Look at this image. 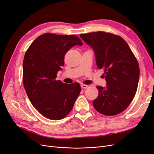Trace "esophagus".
<instances>
[{
  "label": "esophagus",
  "mask_w": 154,
  "mask_h": 154,
  "mask_svg": "<svg viewBox=\"0 0 154 154\" xmlns=\"http://www.w3.org/2000/svg\"><path fill=\"white\" fill-rule=\"evenodd\" d=\"M81 88L82 89H86V88H88V85H85V84H82L81 85Z\"/></svg>",
  "instance_id": "esophagus-1"
}]
</instances>
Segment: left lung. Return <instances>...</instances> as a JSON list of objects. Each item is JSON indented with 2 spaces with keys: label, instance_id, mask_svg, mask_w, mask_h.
Returning <instances> with one entry per match:
<instances>
[{
  "label": "left lung",
  "instance_id": "1",
  "mask_svg": "<svg viewBox=\"0 0 154 154\" xmlns=\"http://www.w3.org/2000/svg\"><path fill=\"white\" fill-rule=\"evenodd\" d=\"M94 51L97 68L104 70L107 87L97 86L92 103L101 114L113 116L125 110L135 97L140 69L128 45L119 36L103 31L80 35Z\"/></svg>",
  "mask_w": 154,
  "mask_h": 154
}]
</instances>
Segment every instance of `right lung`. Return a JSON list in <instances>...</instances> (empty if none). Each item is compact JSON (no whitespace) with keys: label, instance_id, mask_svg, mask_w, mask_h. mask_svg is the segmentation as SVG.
Returning a JSON list of instances; mask_svg holds the SVG:
<instances>
[{"label":"right lung","instance_id":"add662e5","mask_svg":"<svg viewBox=\"0 0 154 154\" xmlns=\"http://www.w3.org/2000/svg\"><path fill=\"white\" fill-rule=\"evenodd\" d=\"M74 35L46 33L38 37L26 51L23 60V81L32 106L52 120L65 118L72 111L81 88L77 82L56 81L64 65V57L75 45L82 46Z\"/></svg>","mask_w":154,"mask_h":154}]
</instances>
